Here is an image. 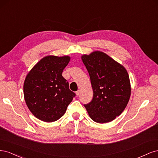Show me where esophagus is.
<instances>
[{"label": "esophagus", "instance_id": "34e87169", "mask_svg": "<svg viewBox=\"0 0 158 158\" xmlns=\"http://www.w3.org/2000/svg\"><path fill=\"white\" fill-rule=\"evenodd\" d=\"M80 90H78L77 92H76V95H78V96L80 95Z\"/></svg>", "mask_w": 158, "mask_h": 158}]
</instances>
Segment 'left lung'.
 Wrapping results in <instances>:
<instances>
[{"mask_svg": "<svg viewBox=\"0 0 158 158\" xmlns=\"http://www.w3.org/2000/svg\"><path fill=\"white\" fill-rule=\"evenodd\" d=\"M81 58L89 73L94 92L92 100L84 107L94 121L111 122L122 113L131 97L127 71L101 51L84 55Z\"/></svg>", "mask_w": 158, "mask_h": 158, "instance_id": "1", "label": "left lung"}]
</instances>
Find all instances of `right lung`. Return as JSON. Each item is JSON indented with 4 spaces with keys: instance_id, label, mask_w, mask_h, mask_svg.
<instances>
[{
    "instance_id": "right-lung-1",
    "label": "right lung",
    "mask_w": 158,
    "mask_h": 158,
    "mask_svg": "<svg viewBox=\"0 0 158 158\" xmlns=\"http://www.w3.org/2000/svg\"><path fill=\"white\" fill-rule=\"evenodd\" d=\"M70 60L69 56H45L26 76L23 84L25 101L30 111L40 120L57 121L75 97L62 76Z\"/></svg>"
}]
</instances>
